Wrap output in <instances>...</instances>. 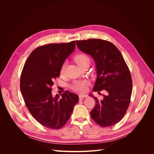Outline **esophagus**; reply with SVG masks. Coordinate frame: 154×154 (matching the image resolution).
Segmentation results:
<instances>
[{
    "mask_svg": "<svg viewBox=\"0 0 154 154\" xmlns=\"http://www.w3.org/2000/svg\"><path fill=\"white\" fill-rule=\"evenodd\" d=\"M87 95L86 94H79V97H80V100H82L85 98V97H87Z\"/></svg>",
    "mask_w": 154,
    "mask_h": 154,
    "instance_id": "34e87169",
    "label": "esophagus"
}]
</instances>
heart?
I'll use <instances>...</instances> for the list:
<instances>
[{"instance_id": "1", "label": "heart", "mask_w": 154, "mask_h": 154, "mask_svg": "<svg viewBox=\"0 0 154 154\" xmlns=\"http://www.w3.org/2000/svg\"><path fill=\"white\" fill-rule=\"evenodd\" d=\"M74 60L79 66H81L82 65L84 64L87 62H91V59L86 54H79L74 57ZM66 69V63H63L60 68V72L63 74ZM88 84V82L85 80L83 81H76L74 82L71 86V88L76 92H84L86 90V86Z\"/></svg>"}]
</instances>
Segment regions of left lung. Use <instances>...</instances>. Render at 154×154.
Wrapping results in <instances>:
<instances>
[{"label": "left lung", "instance_id": "left-lung-1", "mask_svg": "<svg viewBox=\"0 0 154 154\" xmlns=\"http://www.w3.org/2000/svg\"><path fill=\"white\" fill-rule=\"evenodd\" d=\"M78 48L94 58L97 79L93 91L101 94L103 99L96 100L91 116L102 127L112 126L122 119L130 102L132 80L129 69L122 53L109 41L91 38L77 40Z\"/></svg>", "mask_w": 154, "mask_h": 154}]
</instances>
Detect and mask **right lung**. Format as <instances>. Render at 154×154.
Here are the masks:
<instances>
[{
	"label": "right lung",
	"instance_id": "obj_1",
	"mask_svg": "<svg viewBox=\"0 0 154 154\" xmlns=\"http://www.w3.org/2000/svg\"><path fill=\"white\" fill-rule=\"evenodd\" d=\"M75 47V41L40 46L32 51L22 69L20 85L25 104L32 117L48 128L63 127L79 100L77 94L67 91L60 99L51 93L53 81Z\"/></svg>",
	"mask_w": 154,
	"mask_h": 154
}]
</instances>
